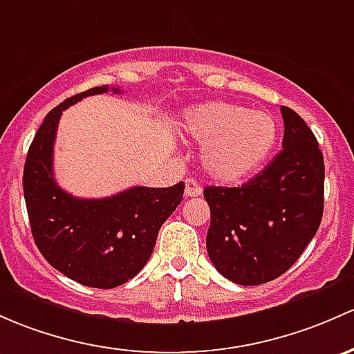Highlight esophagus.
<instances>
[{
	"instance_id": "esophagus-1",
	"label": "esophagus",
	"mask_w": 354,
	"mask_h": 354,
	"mask_svg": "<svg viewBox=\"0 0 354 354\" xmlns=\"http://www.w3.org/2000/svg\"><path fill=\"white\" fill-rule=\"evenodd\" d=\"M200 193H202V187L198 185V181L187 180V185H185V196H198Z\"/></svg>"
}]
</instances>
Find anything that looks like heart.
I'll use <instances>...</instances> for the list:
<instances>
[{"mask_svg":"<svg viewBox=\"0 0 354 354\" xmlns=\"http://www.w3.org/2000/svg\"><path fill=\"white\" fill-rule=\"evenodd\" d=\"M185 130L203 149V167L218 181H239L259 169L280 136L277 118L239 103L210 102L185 117Z\"/></svg>","mask_w":354,"mask_h":354,"instance_id":"obj_1","label":"heart"}]
</instances>
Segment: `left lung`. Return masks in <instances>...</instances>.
<instances>
[{
    "instance_id": "obj_1",
    "label": "left lung",
    "mask_w": 354,
    "mask_h": 354,
    "mask_svg": "<svg viewBox=\"0 0 354 354\" xmlns=\"http://www.w3.org/2000/svg\"><path fill=\"white\" fill-rule=\"evenodd\" d=\"M283 149L241 187H207V252L237 285L274 280L300 258L324 210V158L304 118L281 106Z\"/></svg>"
}]
</instances>
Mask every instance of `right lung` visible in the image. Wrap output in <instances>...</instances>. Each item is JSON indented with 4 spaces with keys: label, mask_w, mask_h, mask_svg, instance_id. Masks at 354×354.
Wrapping results in <instances>:
<instances>
[{
    "label": "right lung",
    "mask_w": 354,
    "mask_h": 354,
    "mask_svg": "<svg viewBox=\"0 0 354 354\" xmlns=\"http://www.w3.org/2000/svg\"><path fill=\"white\" fill-rule=\"evenodd\" d=\"M106 91L109 86L91 88L52 109L30 144L24 169L25 203L39 251L71 280L105 290L124 285L146 266L159 229L180 205L185 189L180 181L95 200L77 198L59 187L52 167L59 118L80 100Z\"/></svg>",
    "instance_id": "obj_1"
}]
</instances>
